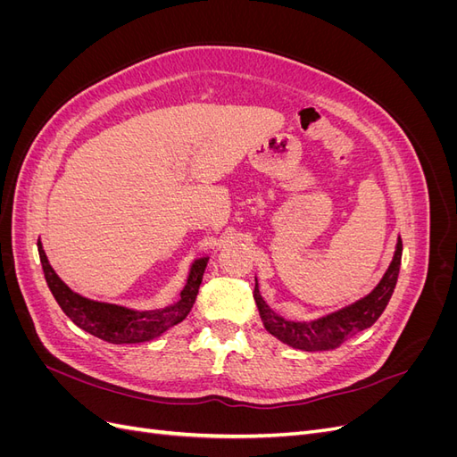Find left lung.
Wrapping results in <instances>:
<instances>
[{
    "mask_svg": "<svg viewBox=\"0 0 457 457\" xmlns=\"http://www.w3.org/2000/svg\"><path fill=\"white\" fill-rule=\"evenodd\" d=\"M400 259H403V240L398 238L391 267L386 269L381 282L370 295L353 303L349 307H345L337 312H331L324 318H318V320H312V322H289L280 316H276L259 295L257 282H255L253 297L257 303L261 320L265 324L269 334L278 337L280 341L289 345V347H295L301 351L336 349L347 339H351L353 336H356L358 331L370 328L381 316L386 303H389L395 292L398 270H400Z\"/></svg>",
    "mask_w": 457,
    "mask_h": 457,
    "instance_id": "8db88e82",
    "label": "left lung"
}]
</instances>
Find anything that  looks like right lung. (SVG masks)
<instances>
[{
	"label": "right lung",
	"mask_w": 457,
	"mask_h": 457,
	"mask_svg": "<svg viewBox=\"0 0 457 457\" xmlns=\"http://www.w3.org/2000/svg\"><path fill=\"white\" fill-rule=\"evenodd\" d=\"M37 252L47 286L53 297L57 299L59 307L64 311V314L71 318L76 326L89 331L91 336L114 345L148 341L163 334V331L170 329L171 326L183 322L192 305H195L204 278V270L207 265V257L198 259L195 265H192L188 282L181 292V299H179L175 305L160 311H129L118 305H110V303L91 301L74 294L72 289L54 274L46 257V252L41 250V245L37 247Z\"/></svg>",
	"instance_id": "right-lung-1"
}]
</instances>
